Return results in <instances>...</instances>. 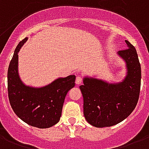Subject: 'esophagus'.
<instances>
[{"instance_id":"34e87169","label":"esophagus","mask_w":149,"mask_h":149,"mask_svg":"<svg viewBox=\"0 0 149 149\" xmlns=\"http://www.w3.org/2000/svg\"><path fill=\"white\" fill-rule=\"evenodd\" d=\"M82 82V78L81 76H77V78H76V81L75 83L77 84H80Z\"/></svg>"}]
</instances>
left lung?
<instances>
[{"label": "left lung", "instance_id": "1", "mask_svg": "<svg viewBox=\"0 0 149 149\" xmlns=\"http://www.w3.org/2000/svg\"><path fill=\"white\" fill-rule=\"evenodd\" d=\"M127 49L118 54L125 62L127 73L122 81L109 83L92 77H84L81 89L84 99V115L97 128L110 127L125 120L139 101L141 87V65L135 47L125 41Z\"/></svg>", "mask_w": 149, "mask_h": 149}]
</instances>
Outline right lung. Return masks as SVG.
<instances>
[{
  "mask_svg": "<svg viewBox=\"0 0 149 149\" xmlns=\"http://www.w3.org/2000/svg\"><path fill=\"white\" fill-rule=\"evenodd\" d=\"M27 38L20 41L8 71V91L10 106L23 122L33 127L47 128L60 121L65 96L75 85V75L59 78L41 87L28 86L18 74V52Z\"/></svg>",
  "mask_w": 149,
  "mask_h": 149,
  "instance_id": "obj_1",
  "label": "right lung"
}]
</instances>
